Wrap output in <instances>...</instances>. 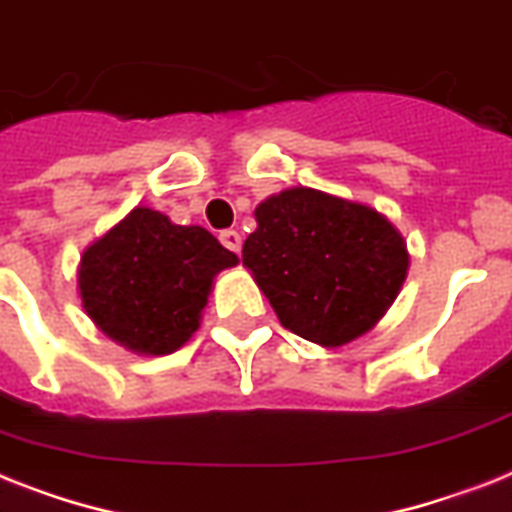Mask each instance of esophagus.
<instances>
[{"label":"esophagus","instance_id":"34e87169","mask_svg":"<svg viewBox=\"0 0 512 512\" xmlns=\"http://www.w3.org/2000/svg\"><path fill=\"white\" fill-rule=\"evenodd\" d=\"M220 244L231 252H239L242 249V234L234 231V228H228V231H220Z\"/></svg>","mask_w":512,"mask_h":512}]
</instances>
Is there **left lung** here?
I'll list each match as a JSON object with an SVG mask.
<instances>
[{
    "label": "left lung",
    "mask_w": 512,
    "mask_h": 512,
    "mask_svg": "<svg viewBox=\"0 0 512 512\" xmlns=\"http://www.w3.org/2000/svg\"><path fill=\"white\" fill-rule=\"evenodd\" d=\"M255 218L242 263L281 326L307 342H352L400 294L407 244L373 207L297 186L260 202Z\"/></svg>",
    "instance_id": "1"
}]
</instances>
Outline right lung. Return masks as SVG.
Instances as JSON below:
<instances>
[{"mask_svg":"<svg viewBox=\"0 0 512 512\" xmlns=\"http://www.w3.org/2000/svg\"><path fill=\"white\" fill-rule=\"evenodd\" d=\"M239 263L202 226L136 207L78 268L83 310L102 334L139 355H170L199 328L213 278Z\"/></svg>","mask_w":512,"mask_h":512,"instance_id":"right-lung-1","label":"right lung"}]
</instances>
